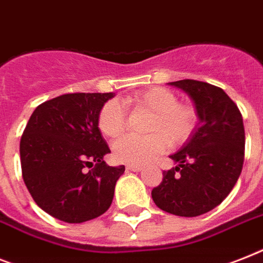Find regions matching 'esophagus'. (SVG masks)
<instances>
[{
    "instance_id": "1",
    "label": "esophagus",
    "mask_w": 263,
    "mask_h": 263,
    "mask_svg": "<svg viewBox=\"0 0 263 263\" xmlns=\"http://www.w3.org/2000/svg\"><path fill=\"white\" fill-rule=\"evenodd\" d=\"M128 170H131V172H140L142 170V166H136V165H128L127 166Z\"/></svg>"
}]
</instances>
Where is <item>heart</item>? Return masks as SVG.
<instances>
[{"label": "heart", "instance_id": "b5f03b06", "mask_svg": "<svg viewBox=\"0 0 263 263\" xmlns=\"http://www.w3.org/2000/svg\"><path fill=\"white\" fill-rule=\"evenodd\" d=\"M124 104L148 110L153 119L148 123L146 136L124 135L115 140L113 157L121 163L142 166L165 153L167 144L180 146L193 135L198 123V113L193 105L178 102L172 90L151 87L129 96ZM127 124V110L121 102H105L98 115V128L105 136H117Z\"/></svg>", "mask_w": 263, "mask_h": 263}]
</instances>
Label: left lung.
<instances>
[{"label":"left lung","instance_id":"left-lung-1","mask_svg":"<svg viewBox=\"0 0 263 263\" xmlns=\"http://www.w3.org/2000/svg\"><path fill=\"white\" fill-rule=\"evenodd\" d=\"M186 91L198 113V127L174 155L176 168L151 192L158 208L177 216H200L216 208L235 186L245 161L242 113L220 87L196 80L170 82Z\"/></svg>","mask_w":263,"mask_h":263}]
</instances>
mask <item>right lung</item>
Instances as JSON below:
<instances>
[{"label": "right lung", "instance_id": "obj_1", "mask_svg": "<svg viewBox=\"0 0 263 263\" xmlns=\"http://www.w3.org/2000/svg\"><path fill=\"white\" fill-rule=\"evenodd\" d=\"M113 93H67L40 104L20 140L23 180L40 208L66 223L101 216L112 204L124 166L104 161L110 153L98 115Z\"/></svg>", "mask_w": 263, "mask_h": 263}]
</instances>
